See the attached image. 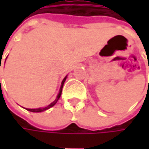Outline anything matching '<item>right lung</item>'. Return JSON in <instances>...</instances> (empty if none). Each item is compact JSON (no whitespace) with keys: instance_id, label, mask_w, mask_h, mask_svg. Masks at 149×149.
Masks as SVG:
<instances>
[{"instance_id":"obj_1","label":"right lung","mask_w":149,"mask_h":149,"mask_svg":"<svg viewBox=\"0 0 149 149\" xmlns=\"http://www.w3.org/2000/svg\"><path fill=\"white\" fill-rule=\"evenodd\" d=\"M0 70H1V63H0ZM66 78H67V76H65V77L64 78V79H63V81H62V83H61V85H60V92H59V94H58V95H57L56 99H55L54 101H53L51 104H49V105L46 106V107H45V108H39V109H27L28 111L34 112V113H40V112H43L45 111V110H47V109H49V108L53 107V106L57 103V101H58L59 99L60 98V95H61V93H62V89H63V85H64V84H65V81Z\"/></svg>"}]
</instances>
